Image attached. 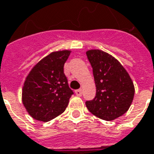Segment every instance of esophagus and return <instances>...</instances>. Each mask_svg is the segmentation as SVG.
Returning a JSON list of instances; mask_svg holds the SVG:
<instances>
[{
  "mask_svg": "<svg viewBox=\"0 0 154 154\" xmlns=\"http://www.w3.org/2000/svg\"><path fill=\"white\" fill-rule=\"evenodd\" d=\"M75 93H76V95L78 96V97H81L82 94V90L81 89H77L75 91Z\"/></svg>",
  "mask_w": 154,
  "mask_h": 154,
  "instance_id": "esophagus-1",
  "label": "esophagus"
}]
</instances>
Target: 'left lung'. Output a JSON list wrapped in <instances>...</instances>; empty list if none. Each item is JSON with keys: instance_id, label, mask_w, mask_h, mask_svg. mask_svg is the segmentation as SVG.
<instances>
[{"instance_id": "8db88e82", "label": "left lung", "mask_w": 154, "mask_h": 154, "mask_svg": "<svg viewBox=\"0 0 154 154\" xmlns=\"http://www.w3.org/2000/svg\"><path fill=\"white\" fill-rule=\"evenodd\" d=\"M96 84V96L87 101L90 112L111 121L125 113L134 97V86L129 75L117 59L101 50L87 51Z\"/></svg>"}]
</instances>
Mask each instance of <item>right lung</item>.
<instances>
[{
    "label": "right lung",
    "instance_id": "obj_1",
    "mask_svg": "<svg viewBox=\"0 0 154 154\" xmlns=\"http://www.w3.org/2000/svg\"><path fill=\"white\" fill-rule=\"evenodd\" d=\"M70 51L52 52L30 72L22 89V103L28 113L38 121L48 122L65 111L73 91L64 74Z\"/></svg>",
    "mask_w": 154,
    "mask_h": 154
}]
</instances>
